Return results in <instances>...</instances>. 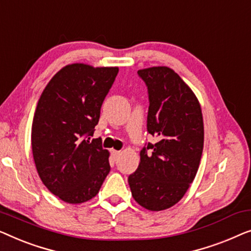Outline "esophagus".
<instances>
[{
	"instance_id": "1",
	"label": "esophagus",
	"mask_w": 251,
	"mask_h": 251,
	"mask_svg": "<svg viewBox=\"0 0 251 251\" xmlns=\"http://www.w3.org/2000/svg\"><path fill=\"white\" fill-rule=\"evenodd\" d=\"M121 151H117V150H111V154H112V157L114 158H118L119 156H121Z\"/></svg>"
}]
</instances>
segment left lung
<instances>
[{"label": "left lung", "instance_id": "1", "mask_svg": "<svg viewBox=\"0 0 251 251\" xmlns=\"http://www.w3.org/2000/svg\"><path fill=\"white\" fill-rule=\"evenodd\" d=\"M137 74L149 92L148 132L158 142L141 150L128 184L140 206L160 211L177 203L196 177L203 149L202 112L193 91L169 67Z\"/></svg>", "mask_w": 251, "mask_h": 251}]
</instances>
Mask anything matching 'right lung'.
<instances>
[{"label": "right lung", "instance_id": "obj_1", "mask_svg": "<svg viewBox=\"0 0 251 251\" xmlns=\"http://www.w3.org/2000/svg\"><path fill=\"white\" fill-rule=\"evenodd\" d=\"M118 67L72 63L59 70L37 102L31 150L43 184L59 199L83 203L99 193L110 172L101 139L90 141Z\"/></svg>", "mask_w": 251, "mask_h": 251}]
</instances>
